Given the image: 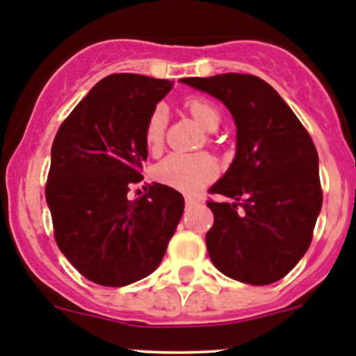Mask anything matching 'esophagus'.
Returning <instances> with one entry per match:
<instances>
[{
	"label": "esophagus",
	"instance_id": "obj_1",
	"mask_svg": "<svg viewBox=\"0 0 356 356\" xmlns=\"http://www.w3.org/2000/svg\"><path fill=\"white\" fill-rule=\"evenodd\" d=\"M198 204V200L197 198H193V197H186V205H188V207H193V205H197Z\"/></svg>",
	"mask_w": 356,
	"mask_h": 356
}]
</instances>
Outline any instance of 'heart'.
Listing matches in <instances>:
<instances>
[{"label": "heart", "instance_id": "heart-1", "mask_svg": "<svg viewBox=\"0 0 356 356\" xmlns=\"http://www.w3.org/2000/svg\"><path fill=\"white\" fill-rule=\"evenodd\" d=\"M184 108L191 118L207 131H214L221 122V114L211 102L202 98H189ZM167 131V111L163 105L152 108L144 126V144L151 152H159ZM218 175V163L209 154H170L154 167V179L168 188L184 193H197L214 181Z\"/></svg>", "mask_w": 356, "mask_h": 356}]
</instances>
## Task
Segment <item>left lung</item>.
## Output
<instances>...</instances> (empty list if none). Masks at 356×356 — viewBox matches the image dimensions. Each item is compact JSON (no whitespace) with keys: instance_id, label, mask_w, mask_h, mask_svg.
Here are the masks:
<instances>
[{"instance_id":"8db88e82","label":"left lung","mask_w":356,"mask_h":356,"mask_svg":"<svg viewBox=\"0 0 356 356\" xmlns=\"http://www.w3.org/2000/svg\"><path fill=\"white\" fill-rule=\"evenodd\" d=\"M181 82L221 99L237 126V152L209 191L214 225L205 235L219 272L245 284H270L298 264L321 211L318 151L281 96L254 75L223 73Z\"/></svg>"}]
</instances>
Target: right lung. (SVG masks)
Wrapping results in <instances>:
<instances>
[{
  "label": "right lung",
  "mask_w": 356,
  "mask_h": 356,
  "mask_svg": "<svg viewBox=\"0 0 356 356\" xmlns=\"http://www.w3.org/2000/svg\"><path fill=\"white\" fill-rule=\"evenodd\" d=\"M170 81L137 73L102 79L59 126L45 198L56 244L84 277L126 286L161 264L181 221L184 198L165 184L144 186V126Z\"/></svg>",
  "instance_id": "obj_1"
}]
</instances>
